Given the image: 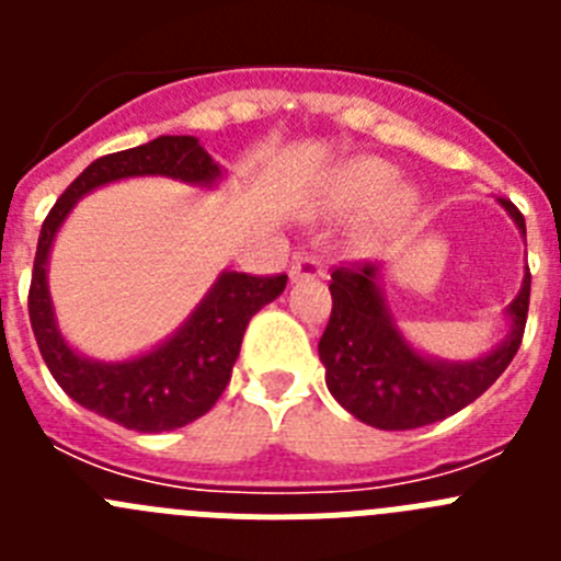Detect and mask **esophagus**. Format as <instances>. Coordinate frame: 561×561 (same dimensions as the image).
<instances>
[{
  "instance_id": "34e87169",
  "label": "esophagus",
  "mask_w": 561,
  "mask_h": 561,
  "mask_svg": "<svg viewBox=\"0 0 561 561\" xmlns=\"http://www.w3.org/2000/svg\"><path fill=\"white\" fill-rule=\"evenodd\" d=\"M291 280H309V277H325V266L314 255H297L289 270Z\"/></svg>"
}]
</instances>
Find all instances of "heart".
I'll use <instances>...</instances> for the list:
<instances>
[{
  "instance_id": "obj_1",
  "label": "heart",
  "mask_w": 561,
  "mask_h": 561,
  "mask_svg": "<svg viewBox=\"0 0 561 561\" xmlns=\"http://www.w3.org/2000/svg\"><path fill=\"white\" fill-rule=\"evenodd\" d=\"M399 180V171L393 165L381 160H354L342 168L334 176V185H331V202L342 210H354V207H368L374 202H379L390 187ZM413 205V196L410 191H396L390 196L388 216H404Z\"/></svg>"
}]
</instances>
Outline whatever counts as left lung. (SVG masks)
I'll list each match as a JSON object with an SVG mask.
<instances>
[{
	"instance_id": "left-lung-1",
	"label": "left lung",
	"mask_w": 561,
	"mask_h": 561,
	"mask_svg": "<svg viewBox=\"0 0 561 561\" xmlns=\"http://www.w3.org/2000/svg\"><path fill=\"white\" fill-rule=\"evenodd\" d=\"M525 236L523 213L497 199ZM331 320L320 336L325 385L342 408L376 430H415L455 415L492 388L523 342L531 272L508 306L512 331L497 348L472 362L421 356L396 329L379 286V264H348L331 272Z\"/></svg>"
}]
</instances>
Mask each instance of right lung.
<instances>
[{"mask_svg": "<svg viewBox=\"0 0 561 561\" xmlns=\"http://www.w3.org/2000/svg\"><path fill=\"white\" fill-rule=\"evenodd\" d=\"M128 176H171L210 187L221 168L196 137H157L146 146L106 153L58 196L38 236L30 277V325L53 379L81 408L137 433H165L185 427L219 401L252 314L286 289V275L221 272L182 329L142 356L126 362H95L67 345L56 325L47 289L49 247L58 227L81 196Z\"/></svg>", "mask_w": 561, "mask_h": 561, "instance_id": "right-lung-1", "label": "right lung"}]
</instances>
